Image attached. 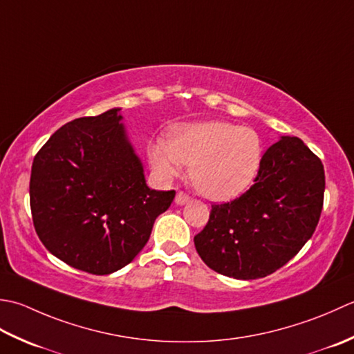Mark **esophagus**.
Masks as SVG:
<instances>
[{
	"label": "esophagus",
	"instance_id": "esophagus-1",
	"mask_svg": "<svg viewBox=\"0 0 354 354\" xmlns=\"http://www.w3.org/2000/svg\"><path fill=\"white\" fill-rule=\"evenodd\" d=\"M187 201H189V196H187V194L183 192V191H178L177 196H176V203L182 206V205H186Z\"/></svg>",
	"mask_w": 354,
	"mask_h": 354
}]
</instances>
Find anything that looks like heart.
Listing matches in <instances>:
<instances>
[{"mask_svg":"<svg viewBox=\"0 0 354 354\" xmlns=\"http://www.w3.org/2000/svg\"><path fill=\"white\" fill-rule=\"evenodd\" d=\"M149 158L163 178L176 177L183 165H191V183L200 194L227 200L254 183L263 160V142L252 128L198 122L176 127L168 140H156Z\"/></svg>","mask_w":354,"mask_h":354,"instance_id":"obj_1","label":"heart"}]
</instances>
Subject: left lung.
Segmentation results:
<instances>
[{"label": "left lung", "instance_id": "left-lung-1", "mask_svg": "<svg viewBox=\"0 0 354 354\" xmlns=\"http://www.w3.org/2000/svg\"><path fill=\"white\" fill-rule=\"evenodd\" d=\"M254 182L238 198L212 205L194 236L207 268L236 279L264 278L290 261L312 238L324 203L322 162L298 137L266 151Z\"/></svg>", "mask_w": 354, "mask_h": 354}]
</instances>
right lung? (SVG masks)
<instances>
[{
    "instance_id": "1",
    "label": "right lung",
    "mask_w": 354,
    "mask_h": 354,
    "mask_svg": "<svg viewBox=\"0 0 354 354\" xmlns=\"http://www.w3.org/2000/svg\"><path fill=\"white\" fill-rule=\"evenodd\" d=\"M119 111L68 122L32 165L36 234L50 254L93 275L131 263L176 197L148 187Z\"/></svg>"
}]
</instances>
